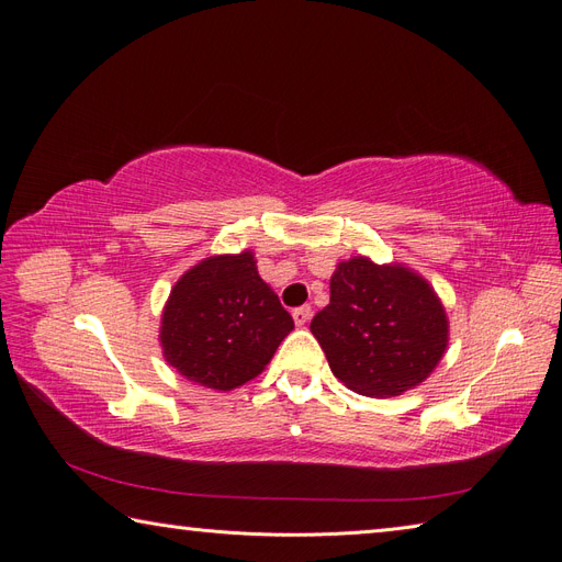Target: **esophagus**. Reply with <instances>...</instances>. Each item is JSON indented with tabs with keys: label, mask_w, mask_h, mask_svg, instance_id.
Returning a JSON list of instances; mask_svg holds the SVG:
<instances>
[{
	"label": "esophagus",
	"mask_w": 562,
	"mask_h": 562,
	"mask_svg": "<svg viewBox=\"0 0 562 562\" xmlns=\"http://www.w3.org/2000/svg\"><path fill=\"white\" fill-rule=\"evenodd\" d=\"M293 318H295L297 326H304V323L312 318V307H310V304H302V307L293 310Z\"/></svg>",
	"instance_id": "obj_1"
}]
</instances>
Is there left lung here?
Listing matches in <instances>:
<instances>
[{
  "label": "left lung",
  "instance_id": "1",
  "mask_svg": "<svg viewBox=\"0 0 562 562\" xmlns=\"http://www.w3.org/2000/svg\"><path fill=\"white\" fill-rule=\"evenodd\" d=\"M333 375L363 396H401L431 375L448 347V316L413 269L368 258L339 262L330 304L312 318Z\"/></svg>",
  "mask_w": 562,
  "mask_h": 562
}]
</instances>
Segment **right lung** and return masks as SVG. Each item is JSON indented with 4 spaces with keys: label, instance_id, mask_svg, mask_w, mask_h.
Instances as JSON below:
<instances>
[{
    "label": "right lung",
    "instance_id": "obj_1",
    "mask_svg": "<svg viewBox=\"0 0 562 562\" xmlns=\"http://www.w3.org/2000/svg\"><path fill=\"white\" fill-rule=\"evenodd\" d=\"M295 328L252 252L213 255L184 271L161 314V349L182 378L229 391L258 378Z\"/></svg>",
    "mask_w": 562,
    "mask_h": 562
}]
</instances>
